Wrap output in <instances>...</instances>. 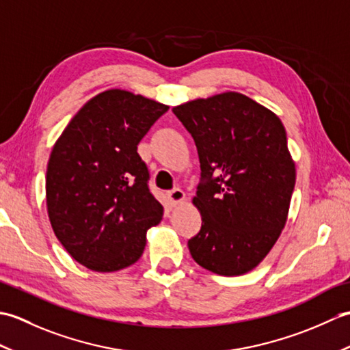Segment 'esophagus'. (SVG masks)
<instances>
[{
	"label": "esophagus",
	"mask_w": 350,
	"mask_h": 350,
	"mask_svg": "<svg viewBox=\"0 0 350 350\" xmlns=\"http://www.w3.org/2000/svg\"><path fill=\"white\" fill-rule=\"evenodd\" d=\"M167 197L170 200V203L176 206V204H179L180 202H183L185 192L180 188H174V189H171V191L167 192Z\"/></svg>",
	"instance_id": "34e87169"
}]
</instances>
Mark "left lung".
Instances as JSON below:
<instances>
[{
  "label": "left lung",
  "instance_id": "8db88e82",
  "mask_svg": "<svg viewBox=\"0 0 350 350\" xmlns=\"http://www.w3.org/2000/svg\"><path fill=\"white\" fill-rule=\"evenodd\" d=\"M196 141L202 228L188 241L192 258L219 275H242L262 262L284 228L295 163L280 118L241 93L173 108Z\"/></svg>",
  "mask_w": 350,
  "mask_h": 350
}]
</instances>
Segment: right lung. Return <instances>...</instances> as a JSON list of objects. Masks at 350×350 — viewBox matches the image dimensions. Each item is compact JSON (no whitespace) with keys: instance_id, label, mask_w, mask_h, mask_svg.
I'll return each mask as SVG.
<instances>
[{"instance_id":"obj_1","label":"right lung","mask_w":350,"mask_h":350,"mask_svg":"<svg viewBox=\"0 0 350 350\" xmlns=\"http://www.w3.org/2000/svg\"><path fill=\"white\" fill-rule=\"evenodd\" d=\"M167 105L124 90L88 100L58 138L46 171L52 230L78 263L98 272L133 265L163 207L137 146Z\"/></svg>"}]
</instances>
